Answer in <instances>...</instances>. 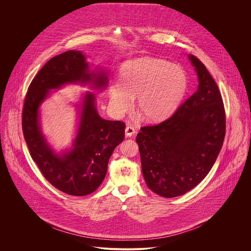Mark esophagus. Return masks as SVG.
Wrapping results in <instances>:
<instances>
[{"mask_svg": "<svg viewBox=\"0 0 251 251\" xmlns=\"http://www.w3.org/2000/svg\"><path fill=\"white\" fill-rule=\"evenodd\" d=\"M125 133H126L127 137H131V136H133L135 134V129L132 126H127L125 128Z\"/></svg>", "mask_w": 251, "mask_h": 251, "instance_id": "esophagus-1", "label": "esophagus"}]
</instances>
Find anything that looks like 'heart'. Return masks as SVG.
Listing matches in <instances>:
<instances>
[{
  "instance_id": "obj_1",
  "label": "heart",
  "mask_w": 251,
  "mask_h": 251,
  "mask_svg": "<svg viewBox=\"0 0 251 251\" xmlns=\"http://www.w3.org/2000/svg\"><path fill=\"white\" fill-rule=\"evenodd\" d=\"M188 89L185 70L168 61L139 57L122 64L120 84L109 88L110 104L114 113H124L136 97L141 116L151 122L164 120L181 103Z\"/></svg>"
}]
</instances>
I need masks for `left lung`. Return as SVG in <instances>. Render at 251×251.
Segmentation results:
<instances>
[{
    "label": "left lung",
    "mask_w": 251,
    "mask_h": 251,
    "mask_svg": "<svg viewBox=\"0 0 251 251\" xmlns=\"http://www.w3.org/2000/svg\"><path fill=\"white\" fill-rule=\"evenodd\" d=\"M198 90L164 122L141 128L136 137L148 188L164 198L182 196L206 176L226 135V113L219 87L206 67L188 55Z\"/></svg>",
    "instance_id": "8db88e82"
}]
</instances>
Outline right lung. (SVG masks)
<instances>
[{"label": "right lung", "mask_w": 251, "mask_h": 251, "mask_svg": "<svg viewBox=\"0 0 251 251\" xmlns=\"http://www.w3.org/2000/svg\"><path fill=\"white\" fill-rule=\"evenodd\" d=\"M107 83L105 70H90L82 51L68 50L50 58L27 89L22 126L29 154L47 180L67 195L86 196L101 185L109 159L125 137V124L101 118L95 95L87 91L77 104L78 125L73 145L56 153L41 128V105L51 90L67 84H89L101 91Z\"/></svg>", "instance_id": "obj_1"}]
</instances>
